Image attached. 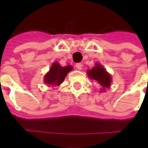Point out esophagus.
I'll use <instances>...</instances> for the list:
<instances>
[{"label": "esophagus", "instance_id": "1", "mask_svg": "<svg viewBox=\"0 0 148 148\" xmlns=\"http://www.w3.org/2000/svg\"><path fill=\"white\" fill-rule=\"evenodd\" d=\"M76 68H77V70H78V71H81L82 69V63H77L76 64Z\"/></svg>", "mask_w": 148, "mask_h": 148}]
</instances>
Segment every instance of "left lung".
<instances>
[{
  "mask_svg": "<svg viewBox=\"0 0 148 148\" xmlns=\"http://www.w3.org/2000/svg\"><path fill=\"white\" fill-rule=\"evenodd\" d=\"M87 74L90 78L97 82V83L102 86L104 90L101 91H106V88L110 87L112 81L111 75L103 67L102 65L97 63L95 66L87 71Z\"/></svg>",
  "mask_w": 148,
  "mask_h": 148,
  "instance_id": "1",
  "label": "left lung"
}]
</instances>
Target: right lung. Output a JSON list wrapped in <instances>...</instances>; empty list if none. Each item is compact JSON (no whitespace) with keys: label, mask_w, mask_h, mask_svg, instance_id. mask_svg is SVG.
Masks as SVG:
<instances>
[{"label":"right lung","mask_w":148,"mask_h":148,"mask_svg":"<svg viewBox=\"0 0 148 148\" xmlns=\"http://www.w3.org/2000/svg\"><path fill=\"white\" fill-rule=\"evenodd\" d=\"M73 67L71 66H66L62 67L58 62H54L47 74L44 76V82L47 85H51L52 86H58L62 83L65 77Z\"/></svg>","instance_id":"right-lung-1"}]
</instances>
